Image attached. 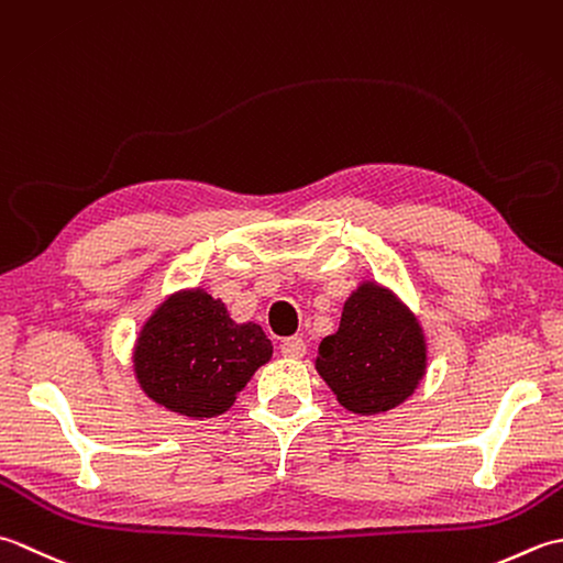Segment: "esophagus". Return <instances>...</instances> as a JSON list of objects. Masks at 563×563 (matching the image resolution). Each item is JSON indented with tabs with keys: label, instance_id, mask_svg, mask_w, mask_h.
<instances>
[{
	"label": "esophagus",
	"instance_id": "1",
	"mask_svg": "<svg viewBox=\"0 0 563 563\" xmlns=\"http://www.w3.org/2000/svg\"><path fill=\"white\" fill-rule=\"evenodd\" d=\"M282 354L289 360H301L306 354V342L303 338H286L282 342Z\"/></svg>",
	"mask_w": 563,
	"mask_h": 563
}]
</instances>
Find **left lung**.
I'll return each mask as SVG.
<instances>
[{"label":"left lung","mask_w":563,"mask_h":563,"mask_svg":"<svg viewBox=\"0 0 563 563\" xmlns=\"http://www.w3.org/2000/svg\"><path fill=\"white\" fill-rule=\"evenodd\" d=\"M428 347L418 318L374 282L345 301L335 335L318 347L316 369L345 406L376 416L404 404L426 376Z\"/></svg>","instance_id":"left-lung-1"}]
</instances>
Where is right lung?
<instances>
[{"label":"right lung","mask_w":563,"mask_h":563,"mask_svg":"<svg viewBox=\"0 0 563 563\" xmlns=\"http://www.w3.org/2000/svg\"><path fill=\"white\" fill-rule=\"evenodd\" d=\"M272 357L255 323L238 325L203 289L172 294L135 342L137 384L155 404L194 420L216 418Z\"/></svg>","instance_id":"right-lung-1"}]
</instances>
